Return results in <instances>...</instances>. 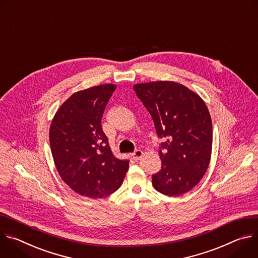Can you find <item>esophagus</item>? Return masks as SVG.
I'll return each mask as SVG.
<instances>
[{"label": "esophagus", "instance_id": "1", "mask_svg": "<svg viewBox=\"0 0 258 258\" xmlns=\"http://www.w3.org/2000/svg\"><path fill=\"white\" fill-rule=\"evenodd\" d=\"M142 155H144V153H142V151H141V150H136V151H135L131 156H132L133 160L138 161V160L142 157Z\"/></svg>", "mask_w": 258, "mask_h": 258}]
</instances>
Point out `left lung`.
I'll use <instances>...</instances> for the list:
<instances>
[{"instance_id": "obj_1", "label": "left lung", "mask_w": 258, "mask_h": 258, "mask_svg": "<svg viewBox=\"0 0 258 258\" xmlns=\"http://www.w3.org/2000/svg\"><path fill=\"white\" fill-rule=\"evenodd\" d=\"M136 95L153 118L161 142L162 168L154 187L166 196H180L202 179L212 151V121L198 94L170 81L136 84Z\"/></svg>"}]
</instances>
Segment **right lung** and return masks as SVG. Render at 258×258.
I'll use <instances>...</instances> for the list:
<instances>
[{
    "label": "right lung",
    "mask_w": 258,
    "mask_h": 258,
    "mask_svg": "<svg viewBox=\"0 0 258 258\" xmlns=\"http://www.w3.org/2000/svg\"><path fill=\"white\" fill-rule=\"evenodd\" d=\"M117 86L105 84L74 93L55 113L50 147L57 171L77 194L97 199L116 191L129 160L114 157L101 128V118Z\"/></svg>",
    "instance_id": "1"
}]
</instances>
